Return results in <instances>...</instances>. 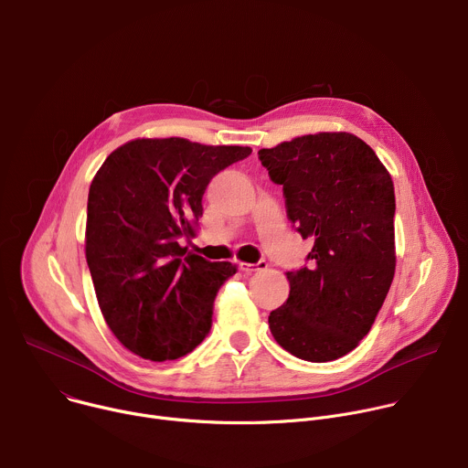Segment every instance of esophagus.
<instances>
[{
    "label": "esophagus",
    "mask_w": 468,
    "mask_h": 468,
    "mask_svg": "<svg viewBox=\"0 0 468 468\" xmlns=\"http://www.w3.org/2000/svg\"><path fill=\"white\" fill-rule=\"evenodd\" d=\"M266 261L261 259L257 262H239V271L244 272V274H253V272H259V271H264L266 269Z\"/></svg>",
    "instance_id": "34e87169"
}]
</instances>
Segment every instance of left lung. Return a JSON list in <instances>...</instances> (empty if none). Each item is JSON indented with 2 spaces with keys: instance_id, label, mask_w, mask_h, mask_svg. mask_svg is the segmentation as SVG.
<instances>
[{
  "instance_id": "obj_1",
  "label": "left lung",
  "mask_w": 468,
  "mask_h": 468,
  "mask_svg": "<svg viewBox=\"0 0 468 468\" xmlns=\"http://www.w3.org/2000/svg\"><path fill=\"white\" fill-rule=\"evenodd\" d=\"M283 186L292 228L313 239L307 264L287 272V302L271 313L274 339L325 363L370 331L394 278V185L374 150L350 133H318L259 150Z\"/></svg>"
}]
</instances>
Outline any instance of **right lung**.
Listing matches in <instances>:
<instances>
[{
    "instance_id": "1",
    "label": "right lung",
    "mask_w": 468,
    "mask_h": 468,
    "mask_svg": "<svg viewBox=\"0 0 468 468\" xmlns=\"http://www.w3.org/2000/svg\"><path fill=\"white\" fill-rule=\"evenodd\" d=\"M246 146L139 139L114 150L89 190L87 262L105 322L133 354L177 359L211 331L218 289L235 272L186 251L209 181Z\"/></svg>"
}]
</instances>
